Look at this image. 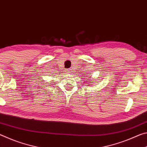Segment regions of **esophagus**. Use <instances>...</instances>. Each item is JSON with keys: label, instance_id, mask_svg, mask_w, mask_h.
<instances>
[{"label": "esophagus", "instance_id": "esophagus-1", "mask_svg": "<svg viewBox=\"0 0 147 147\" xmlns=\"http://www.w3.org/2000/svg\"><path fill=\"white\" fill-rule=\"evenodd\" d=\"M66 72H67V73H68V74H71V69H68V70H67L66 71Z\"/></svg>", "mask_w": 147, "mask_h": 147}]
</instances>
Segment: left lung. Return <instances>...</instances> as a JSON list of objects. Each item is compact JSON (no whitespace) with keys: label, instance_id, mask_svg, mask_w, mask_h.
<instances>
[{"label":"left lung","instance_id":"1","mask_svg":"<svg viewBox=\"0 0 147 147\" xmlns=\"http://www.w3.org/2000/svg\"><path fill=\"white\" fill-rule=\"evenodd\" d=\"M88 80V79H86V81H87Z\"/></svg>","mask_w":147,"mask_h":147}]
</instances>
